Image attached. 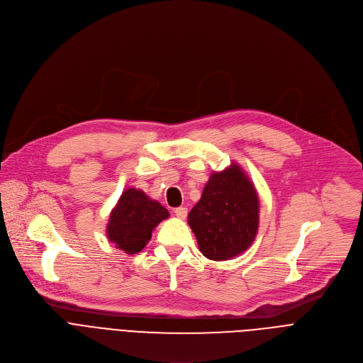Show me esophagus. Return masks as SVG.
<instances>
[{"instance_id": "34e87169", "label": "esophagus", "mask_w": 363, "mask_h": 363, "mask_svg": "<svg viewBox=\"0 0 363 363\" xmlns=\"http://www.w3.org/2000/svg\"><path fill=\"white\" fill-rule=\"evenodd\" d=\"M174 213H175V216H177L178 218H181V220H185L186 216H188V210L185 208V206H178V208L174 210Z\"/></svg>"}]
</instances>
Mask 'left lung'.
I'll list each match as a JSON object with an SVG mask.
<instances>
[{
	"label": "left lung",
	"instance_id": "left-lung-1",
	"mask_svg": "<svg viewBox=\"0 0 363 363\" xmlns=\"http://www.w3.org/2000/svg\"><path fill=\"white\" fill-rule=\"evenodd\" d=\"M257 191L237 165L211 174L201 199L188 214L199 251L210 260L223 262L245 251L258 231Z\"/></svg>",
	"mask_w": 363,
	"mask_h": 363
}]
</instances>
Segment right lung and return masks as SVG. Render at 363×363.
Wrapping results in <instances>:
<instances>
[{
    "mask_svg": "<svg viewBox=\"0 0 363 363\" xmlns=\"http://www.w3.org/2000/svg\"><path fill=\"white\" fill-rule=\"evenodd\" d=\"M169 217L168 210L143 191L128 188L111 213L106 234L126 254H136L149 242L153 228Z\"/></svg>",
    "mask_w": 363,
    "mask_h": 363,
    "instance_id": "right-lung-1",
    "label": "right lung"
}]
</instances>
